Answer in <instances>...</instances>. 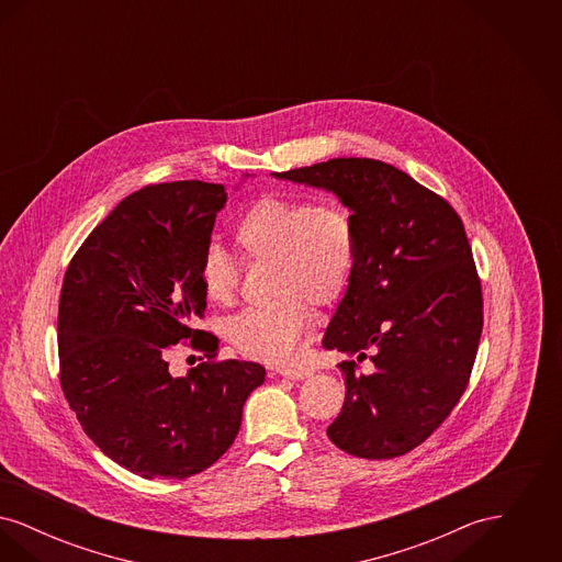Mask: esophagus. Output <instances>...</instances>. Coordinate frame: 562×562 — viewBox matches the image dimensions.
<instances>
[{"label":"esophagus","instance_id":"obj_1","mask_svg":"<svg viewBox=\"0 0 562 562\" xmlns=\"http://www.w3.org/2000/svg\"><path fill=\"white\" fill-rule=\"evenodd\" d=\"M278 373L289 376V379H305L312 374V371L305 367H282V369H278Z\"/></svg>","mask_w":562,"mask_h":562}]
</instances>
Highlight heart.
Returning a JSON list of instances; mask_svg holds the SVG:
<instances>
[{
  "mask_svg": "<svg viewBox=\"0 0 562 562\" xmlns=\"http://www.w3.org/2000/svg\"><path fill=\"white\" fill-rule=\"evenodd\" d=\"M234 241L248 261H273L276 296L250 305L229 324V339L241 356L282 364L301 348L316 305H333L348 293L358 236L348 209L303 195H263L234 229ZM200 289L209 301L232 305L238 294V268L216 246L202 255Z\"/></svg>",
  "mask_w": 562,
  "mask_h": 562,
  "instance_id": "obj_1",
  "label": "heart"
}]
</instances>
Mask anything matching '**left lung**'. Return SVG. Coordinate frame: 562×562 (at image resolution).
Wrapping results in <instances>:
<instances>
[{
	"label": "left lung",
	"instance_id": "obj_1",
	"mask_svg": "<svg viewBox=\"0 0 562 562\" xmlns=\"http://www.w3.org/2000/svg\"><path fill=\"white\" fill-rule=\"evenodd\" d=\"M276 177L335 191L356 223V271L322 339L349 356L339 362L346 402L326 434L353 457L406 454L451 415L481 344V278L463 221L385 161L335 158Z\"/></svg>",
	"mask_w": 562,
	"mask_h": 562
}]
</instances>
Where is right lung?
<instances>
[{"label": "right lung", "mask_w": 562, "mask_h": 562, "mask_svg": "<svg viewBox=\"0 0 562 562\" xmlns=\"http://www.w3.org/2000/svg\"><path fill=\"white\" fill-rule=\"evenodd\" d=\"M223 186L172 181L124 198L74 255L58 303V379L88 438L143 479H189L238 436L241 406L266 381L257 362L221 360L193 328L198 269L225 206ZM181 340L207 360L172 378Z\"/></svg>", "instance_id": "obj_1"}]
</instances>
